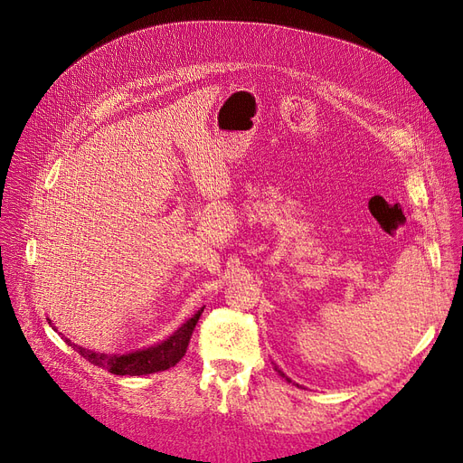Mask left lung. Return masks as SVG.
Listing matches in <instances>:
<instances>
[{
  "mask_svg": "<svg viewBox=\"0 0 463 463\" xmlns=\"http://www.w3.org/2000/svg\"><path fill=\"white\" fill-rule=\"evenodd\" d=\"M276 371H278V373H279V376H284V378H286V381H288V383H291V381H289V378H288V376H286V374H284V373H282V371H279V369H278V367H276Z\"/></svg>",
  "mask_w": 463,
  "mask_h": 463,
  "instance_id": "1",
  "label": "left lung"
}]
</instances>
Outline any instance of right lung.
<instances>
[{
  "label": "right lung",
  "instance_id": "obj_1",
  "mask_svg": "<svg viewBox=\"0 0 463 463\" xmlns=\"http://www.w3.org/2000/svg\"><path fill=\"white\" fill-rule=\"evenodd\" d=\"M204 311V307L194 313L191 318H187L184 325H181L174 334L167 335L165 340L154 344L150 347H143V349H137V352H129V354H116V355H109V354H100V352H92V349L87 347H80L77 344H73L71 340L65 342L69 345H73L75 352L79 355L85 357L87 361H90L92 365L96 367H102L109 373L114 374H129V376H138V374H152V373H158V371H165L181 361V357L185 355L187 352V345L189 340L193 335L194 326H197L199 317ZM50 320V318H48ZM52 325V320H50Z\"/></svg>",
  "mask_w": 463,
  "mask_h": 463
}]
</instances>
